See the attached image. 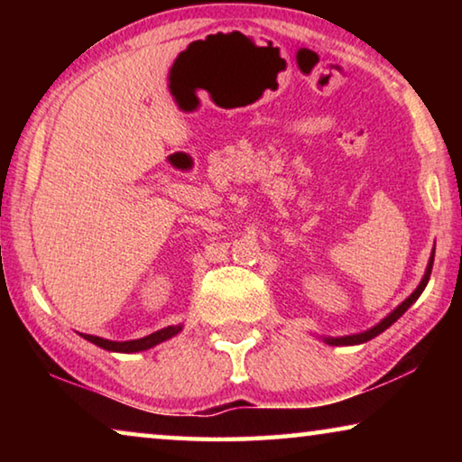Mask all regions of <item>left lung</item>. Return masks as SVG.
Returning a JSON list of instances; mask_svg holds the SVG:
<instances>
[{
	"instance_id": "8db88e82",
	"label": "left lung",
	"mask_w": 462,
	"mask_h": 462,
	"mask_svg": "<svg viewBox=\"0 0 462 462\" xmlns=\"http://www.w3.org/2000/svg\"><path fill=\"white\" fill-rule=\"evenodd\" d=\"M432 264H434V250H432V254H430L426 273H424V277H421L420 285L416 287V291H413V293L408 297V300H403V301L400 303V306H397L393 311H391L389 316L383 318L379 324H374L373 328H369V330L358 332V334H350V336H319V338H322V342L330 344V346H350V344H363V342H366V340L374 338V336H379L381 332H385L391 324L397 322V319H400V318L405 314V311H408V308L411 306V303L418 300V297L421 295V291H424L426 285H428V281H430V273H432Z\"/></svg>"
}]
</instances>
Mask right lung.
I'll use <instances>...</instances> for the list:
<instances>
[{
  "label": "right lung",
  "instance_id": "1",
  "mask_svg": "<svg viewBox=\"0 0 462 462\" xmlns=\"http://www.w3.org/2000/svg\"><path fill=\"white\" fill-rule=\"evenodd\" d=\"M183 330V324H177V326H167V328H161V330H156L152 334L144 336V338H138V340H106V338H99V336H91V334H81L85 340H89L96 344V346L109 350V353H143V350H148L156 346V344L165 342L169 338H173L179 332Z\"/></svg>",
  "mask_w": 462,
  "mask_h": 462
}]
</instances>
